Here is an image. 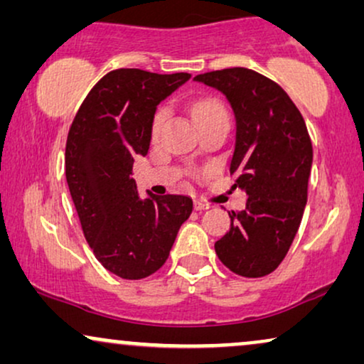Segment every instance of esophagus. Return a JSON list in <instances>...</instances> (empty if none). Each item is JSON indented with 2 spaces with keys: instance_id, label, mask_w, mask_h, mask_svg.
Wrapping results in <instances>:
<instances>
[{
  "instance_id": "esophagus-1",
  "label": "esophagus",
  "mask_w": 364,
  "mask_h": 364,
  "mask_svg": "<svg viewBox=\"0 0 364 364\" xmlns=\"http://www.w3.org/2000/svg\"><path fill=\"white\" fill-rule=\"evenodd\" d=\"M193 207H196V210H207L208 207V203H205V202H200V200H196L193 202Z\"/></svg>"
}]
</instances>
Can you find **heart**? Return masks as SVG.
Returning <instances> with one entry per match:
<instances>
[{
	"instance_id": "heart-1",
	"label": "heart",
	"mask_w": 364,
	"mask_h": 364,
	"mask_svg": "<svg viewBox=\"0 0 364 364\" xmlns=\"http://www.w3.org/2000/svg\"><path fill=\"white\" fill-rule=\"evenodd\" d=\"M222 112H225V107H223L218 101H215V99H202V101H198L192 109L193 119H196V121H198V119H203V117H208V116H215V114H222ZM166 114H167L166 107H159L156 114H154V119H152V132L154 134L159 132L162 122L166 121Z\"/></svg>"
}]
</instances>
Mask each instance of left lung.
Here are the masks:
<instances>
[{"label":"left lung","instance_id":"1","mask_svg":"<svg viewBox=\"0 0 364 364\" xmlns=\"http://www.w3.org/2000/svg\"><path fill=\"white\" fill-rule=\"evenodd\" d=\"M193 81L220 91L232 106L230 173L248 197L243 210L228 212L230 230L215 252L237 275L265 277L285 258L306 205L313 162L306 124L288 94L252 69H222Z\"/></svg>","mask_w":364,"mask_h":364}]
</instances>
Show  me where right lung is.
Segmentation results:
<instances>
[{"label":"right lung","mask_w":364,"mask_h":364,"mask_svg":"<svg viewBox=\"0 0 364 364\" xmlns=\"http://www.w3.org/2000/svg\"><path fill=\"white\" fill-rule=\"evenodd\" d=\"M188 79V73L116 69L91 89L69 129L66 181L84 237L101 265L126 280L166 263L192 213L191 197L147 191L142 198L131 177L134 159L151 146L157 106Z\"/></svg>","instance_id":"obj_1"}]
</instances>
